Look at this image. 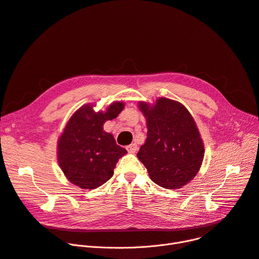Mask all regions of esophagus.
<instances>
[{"label": "esophagus", "mask_w": 259, "mask_h": 259, "mask_svg": "<svg viewBox=\"0 0 259 259\" xmlns=\"http://www.w3.org/2000/svg\"><path fill=\"white\" fill-rule=\"evenodd\" d=\"M126 149H127L128 153L134 154V153H136L137 149H138V147H137V144L132 143V144H130V145H127V146H126Z\"/></svg>", "instance_id": "1"}]
</instances>
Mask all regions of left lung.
I'll list each match as a JSON object with an SVG mask.
<instances>
[{"mask_svg": "<svg viewBox=\"0 0 259 259\" xmlns=\"http://www.w3.org/2000/svg\"><path fill=\"white\" fill-rule=\"evenodd\" d=\"M139 109L146 118L147 138L137 157L157 185L185 186L204 158V143L191 114L182 103L163 97L154 105L139 102Z\"/></svg>", "mask_w": 259, "mask_h": 259, "instance_id": "8db88e82", "label": "left lung"}]
</instances>
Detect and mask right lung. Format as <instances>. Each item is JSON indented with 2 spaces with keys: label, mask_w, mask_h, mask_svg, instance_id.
Instances as JSON below:
<instances>
[{
  "label": "right lung",
  "mask_w": 259,
  "mask_h": 259,
  "mask_svg": "<svg viewBox=\"0 0 259 259\" xmlns=\"http://www.w3.org/2000/svg\"><path fill=\"white\" fill-rule=\"evenodd\" d=\"M123 108L124 103L117 101L106 112L96 113L92 104H87L72 115L57 144L58 164L71 183L95 189L113 177L118 160L127 151L103 131V124Z\"/></svg>",
  "instance_id": "obj_1"
}]
</instances>
